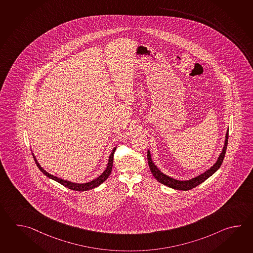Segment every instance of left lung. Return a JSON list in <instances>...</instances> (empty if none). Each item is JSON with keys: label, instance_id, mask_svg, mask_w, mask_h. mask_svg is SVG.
<instances>
[{"label": "left lung", "instance_id": "1", "mask_svg": "<svg viewBox=\"0 0 253 253\" xmlns=\"http://www.w3.org/2000/svg\"><path fill=\"white\" fill-rule=\"evenodd\" d=\"M228 136H229V131H227L226 139H225V143L222 152L220 155L219 159L217 160L216 163L211 167L210 169L206 171L204 174L196 176L195 178L188 181H179L175 180L171 178L168 175H164L163 173H161L158 168L154 165V163L152 162L151 158H150V152L148 151V161H149V166H150V171L152 173V175H154L155 178L159 181L161 184L165 185L167 186H169L171 188L177 189V190L187 191L190 190L192 188H195L196 186H199L204 181L207 180L208 177H210L214 172L218 170V169L222 165V161L224 159V156L226 153L227 144H228Z\"/></svg>", "mask_w": 253, "mask_h": 253}]
</instances>
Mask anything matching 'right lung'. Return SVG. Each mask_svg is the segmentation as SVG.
<instances>
[{"instance_id":"add662e5","label":"right lung","mask_w":253,"mask_h":253,"mask_svg":"<svg viewBox=\"0 0 253 253\" xmlns=\"http://www.w3.org/2000/svg\"><path fill=\"white\" fill-rule=\"evenodd\" d=\"M115 150H116V149H114L113 152H112V154L110 155V158H109L108 166H107L106 169H105V171L103 172V174L100 175L99 177H97L96 179L91 181V182H88V183H84V184H76V183H72V182H68V181L63 180V179H61V178H58V177H57V176H54L53 175L48 174V173L44 170V169H42V167L40 166V164L37 162V160L35 159V157H33V158H34V160H35V162H36L38 168L40 169V170L42 171V173H43L44 175H46L47 177L51 178V179H53V180L57 181V182L60 183V184L63 185V186L67 187L68 189H71V190L75 191H86L90 190V189H93V188H94V187L100 186V185H101L103 182H104V181L106 180V179L108 178L109 175H110L111 172H112V169H113V163H114V152H115Z\"/></svg>"}]
</instances>
